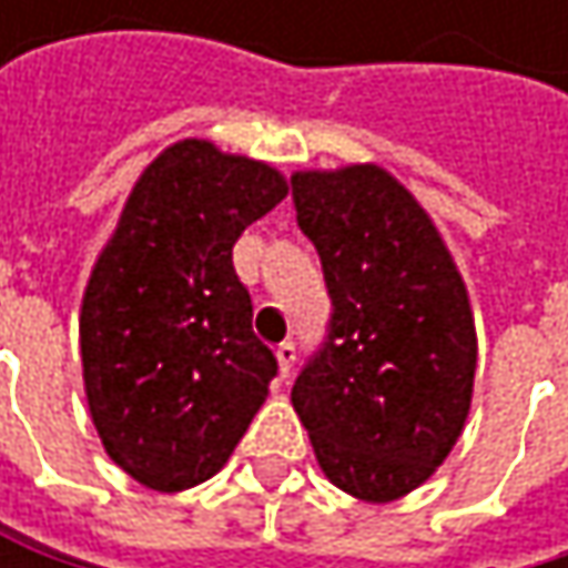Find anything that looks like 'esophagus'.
<instances>
[{
  "instance_id": "obj_1",
  "label": "esophagus",
  "mask_w": 568,
  "mask_h": 568,
  "mask_svg": "<svg viewBox=\"0 0 568 568\" xmlns=\"http://www.w3.org/2000/svg\"><path fill=\"white\" fill-rule=\"evenodd\" d=\"M276 358H280V375L288 378V372H292V365H295V345H292V342H283V345L276 348Z\"/></svg>"
}]
</instances>
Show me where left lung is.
<instances>
[{
    "label": "left lung",
    "instance_id": "1",
    "mask_svg": "<svg viewBox=\"0 0 568 568\" xmlns=\"http://www.w3.org/2000/svg\"><path fill=\"white\" fill-rule=\"evenodd\" d=\"M292 203L332 298L292 407L335 487L397 500L444 464L470 410L467 288L427 213L382 168L295 173Z\"/></svg>",
    "mask_w": 568,
    "mask_h": 568
}]
</instances>
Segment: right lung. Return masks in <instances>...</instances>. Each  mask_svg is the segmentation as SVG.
Returning a JSON list of instances; mask_svg holds the SVG:
<instances>
[{"instance_id":"add662e5","label":"right lung","mask_w":568,"mask_h":568,"mask_svg":"<svg viewBox=\"0 0 568 568\" xmlns=\"http://www.w3.org/2000/svg\"><path fill=\"white\" fill-rule=\"evenodd\" d=\"M273 168L206 141L138 180L81 305L84 392L108 457L176 494L210 480L280 372L233 270L240 233L283 203Z\"/></svg>"}]
</instances>
